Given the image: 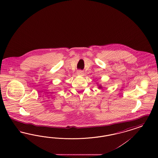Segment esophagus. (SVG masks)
I'll return each instance as SVG.
<instances>
[{"label": "esophagus", "mask_w": 158, "mask_h": 158, "mask_svg": "<svg viewBox=\"0 0 158 158\" xmlns=\"http://www.w3.org/2000/svg\"><path fill=\"white\" fill-rule=\"evenodd\" d=\"M77 73L78 74V75H83V72L81 71V70H79L77 72Z\"/></svg>", "instance_id": "obj_1"}]
</instances>
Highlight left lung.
<instances>
[{
    "label": "left lung",
    "mask_w": 158,
    "mask_h": 158,
    "mask_svg": "<svg viewBox=\"0 0 158 158\" xmlns=\"http://www.w3.org/2000/svg\"><path fill=\"white\" fill-rule=\"evenodd\" d=\"M101 86H99V88H100Z\"/></svg>",
    "instance_id": "8db88e82"
}]
</instances>
